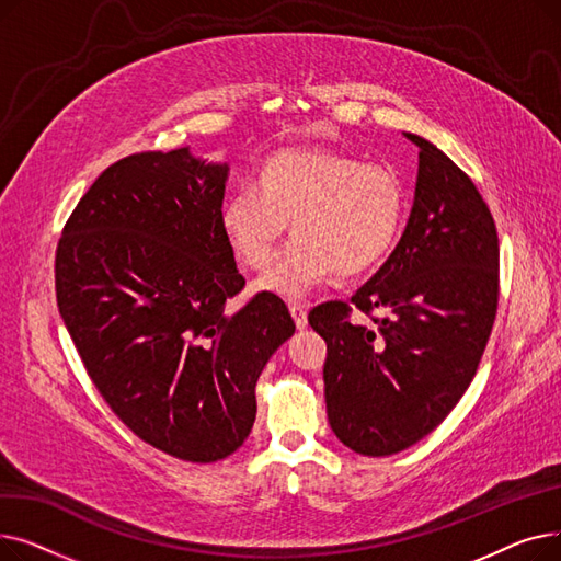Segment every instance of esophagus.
I'll return each mask as SVG.
<instances>
[{
	"instance_id": "obj_1",
	"label": "esophagus",
	"mask_w": 561,
	"mask_h": 561,
	"mask_svg": "<svg viewBox=\"0 0 561 561\" xmlns=\"http://www.w3.org/2000/svg\"><path fill=\"white\" fill-rule=\"evenodd\" d=\"M288 311H290L293 320H296V328L305 330L307 328V307L293 302V305H288Z\"/></svg>"
}]
</instances>
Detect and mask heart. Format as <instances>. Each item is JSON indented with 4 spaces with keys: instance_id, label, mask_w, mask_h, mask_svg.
Segmentation results:
<instances>
[{
    "instance_id": "obj_1",
    "label": "heart",
    "mask_w": 561,
    "mask_h": 561,
    "mask_svg": "<svg viewBox=\"0 0 561 561\" xmlns=\"http://www.w3.org/2000/svg\"><path fill=\"white\" fill-rule=\"evenodd\" d=\"M407 214L400 176L336 150L293 147L261 165L222 204L220 225L239 259L265 268L293 220V239L256 282L286 300L307 298L339 271L362 273L393 248Z\"/></svg>"
}]
</instances>
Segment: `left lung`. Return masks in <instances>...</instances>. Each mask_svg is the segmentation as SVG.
Returning <instances> with one entry per match:
<instances>
[{"mask_svg": "<svg viewBox=\"0 0 561 561\" xmlns=\"http://www.w3.org/2000/svg\"><path fill=\"white\" fill-rule=\"evenodd\" d=\"M414 204L385 265L309 313L325 339L330 425L343 446L389 457L427 436L476 377L497 307V233L470 176L423 136ZM385 308L375 327L348 311Z\"/></svg>", "mask_w": 561, "mask_h": 561, "instance_id": "left-lung-1", "label": "left lung"}]
</instances>
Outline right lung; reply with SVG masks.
<instances>
[{
  "label": "right lung",
  "instance_id": "1",
  "mask_svg": "<svg viewBox=\"0 0 561 561\" xmlns=\"http://www.w3.org/2000/svg\"><path fill=\"white\" fill-rule=\"evenodd\" d=\"M229 165L191 147L106 168L56 250V302L98 391L136 436L211 463L243 446L254 387L296 332L286 305L245 286L220 225Z\"/></svg>",
  "mask_w": 561,
  "mask_h": 561
}]
</instances>
